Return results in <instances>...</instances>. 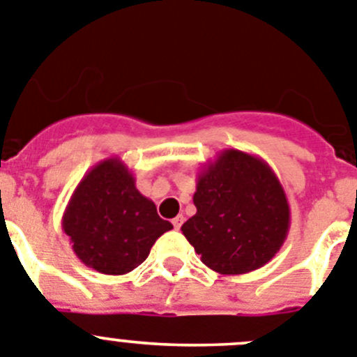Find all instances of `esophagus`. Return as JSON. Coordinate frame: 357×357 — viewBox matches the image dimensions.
<instances>
[{"label":"esophagus","mask_w":357,"mask_h":357,"mask_svg":"<svg viewBox=\"0 0 357 357\" xmlns=\"http://www.w3.org/2000/svg\"><path fill=\"white\" fill-rule=\"evenodd\" d=\"M183 220H185V217H183V215H178V217H176L174 220H172V224H174V227H176V229H179V227H181Z\"/></svg>","instance_id":"obj_1"}]
</instances>
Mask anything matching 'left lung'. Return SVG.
I'll use <instances>...</instances> for the list:
<instances>
[{"instance_id":"1","label":"left lung","mask_w":357,"mask_h":357,"mask_svg":"<svg viewBox=\"0 0 357 357\" xmlns=\"http://www.w3.org/2000/svg\"><path fill=\"white\" fill-rule=\"evenodd\" d=\"M194 204L181 226L201 261L224 275L261 268L282 247L290 206L281 181L259 156L224 149L201 165Z\"/></svg>"}]
</instances>
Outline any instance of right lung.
<instances>
[{"instance_id":"right-lung-1","label":"right lung","mask_w":357,"mask_h":357,"mask_svg":"<svg viewBox=\"0 0 357 357\" xmlns=\"http://www.w3.org/2000/svg\"><path fill=\"white\" fill-rule=\"evenodd\" d=\"M62 229L83 265L99 274L123 275L149 256L172 224L140 194L126 163L112 156L78 183L63 211Z\"/></svg>"}]
</instances>
